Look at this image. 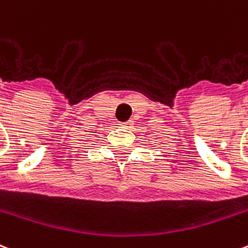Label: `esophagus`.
Returning <instances> with one entry per match:
<instances>
[{
    "label": "esophagus",
    "mask_w": 248,
    "mask_h": 248,
    "mask_svg": "<svg viewBox=\"0 0 248 248\" xmlns=\"http://www.w3.org/2000/svg\"><path fill=\"white\" fill-rule=\"evenodd\" d=\"M121 127H124V128H131L132 127V124L131 121H127V122H122V124H120Z\"/></svg>",
    "instance_id": "34e87169"
}]
</instances>
